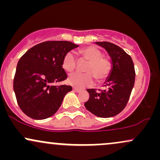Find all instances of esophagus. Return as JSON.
Here are the masks:
<instances>
[{"label": "esophagus", "mask_w": 160, "mask_h": 160, "mask_svg": "<svg viewBox=\"0 0 160 160\" xmlns=\"http://www.w3.org/2000/svg\"><path fill=\"white\" fill-rule=\"evenodd\" d=\"M73 91H74V92H80V89H78V88H75V87H74L73 88Z\"/></svg>", "instance_id": "esophagus-1"}]
</instances>
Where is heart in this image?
Here are the masks:
<instances>
[{
    "label": "heart",
    "instance_id": "1",
    "mask_svg": "<svg viewBox=\"0 0 160 160\" xmlns=\"http://www.w3.org/2000/svg\"><path fill=\"white\" fill-rule=\"evenodd\" d=\"M78 56L82 60H86L88 64L86 65V74L74 73L68 78V83L78 89L87 87L93 83V78L97 82L104 81L109 76L111 71V63L106 57L102 56L100 49L92 46H89L80 49ZM77 59L72 52L66 53L62 59V68L68 72H71L76 68Z\"/></svg>",
    "mask_w": 160,
    "mask_h": 160
}]
</instances>
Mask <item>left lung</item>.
<instances>
[{
  "label": "left lung",
  "mask_w": 160,
  "mask_h": 160,
  "mask_svg": "<svg viewBox=\"0 0 160 160\" xmlns=\"http://www.w3.org/2000/svg\"><path fill=\"white\" fill-rule=\"evenodd\" d=\"M95 43L108 52L112 68L104 82L105 89L100 92L87 89L89 98L84 105L97 117L108 118L120 113L127 104L135 83V67L131 56L118 46L106 41Z\"/></svg>",
  "instance_id": "1"
}]
</instances>
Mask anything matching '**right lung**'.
Returning <instances> with one entry per match:
<instances>
[{
	"mask_svg": "<svg viewBox=\"0 0 160 160\" xmlns=\"http://www.w3.org/2000/svg\"><path fill=\"white\" fill-rule=\"evenodd\" d=\"M69 41H46L29 49L20 58L13 90L20 109L34 120L52 117L60 108L71 86H52L67 79L62 68L66 53L78 47Z\"/></svg>",
	"mask_w": 160,
	"mask_h": 160,
	"instance_id": "1",
	"label": "right lung"
}]
</instances>
